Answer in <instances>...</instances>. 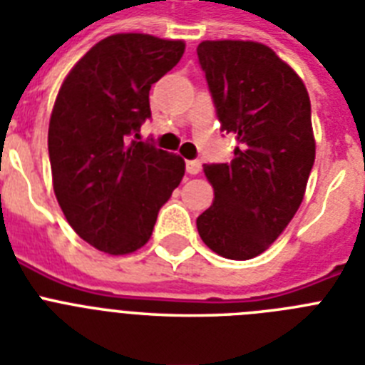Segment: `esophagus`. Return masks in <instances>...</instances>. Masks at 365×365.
Instances as JSON below:
<instances>
[{"instance_id":"obj_1","label":"esophagus","mask_w":365,"mask_h":365,"mask_svg":"<svg viewBox=\"0 0 365 365\" xmlns=\"http://www.w3.org/2000/svg\"><path fill=\"white\" fill-rule=\"evenodd\" d=\"M186 171L190 175H197L201 171V162L200 160H188L186 162Z\"/></svg>"}]
</instances>
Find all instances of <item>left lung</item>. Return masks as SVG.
<instances>
[{"mask_svg":"<svg viewBox=\"0 0 365 365\" xmlns=\"http://www.w3.org/2000/svg\"><path fill=\"white\" fill-rule=\"evenodd\" d=\"M197 58L220 130L237 147L230 164L203 165L215 200L197 217L203 243L230 260L271 247L302 205L314 164L311 100L302 77L256 41H201Z\"/></svg>","mask_w":365,"mask_h":365,"instance_id":"8db88e82","label":"left lung"}]
</instances>
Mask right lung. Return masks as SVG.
Wrapping results in <instances>:
<instances>
[{
  "mask_svg": "<svg viewBox=\"0 0 365 365\" xmlns=\"http://www.w3.org/2000/svg\"><path fill=\"white\" fill-rule=\"evenodd\" d=\"M185 46L148 34L109 35L58 90L48 122L52 188L69 226L105 255L141 249L182 180L179 154L132 135L150 116V86L179 63Z\"/></svg>",
  "mask_w": 365,
  "mask_h": 365,
  "instance_id": "add662e5",
  "label": "right lung"
}]
</instances>
